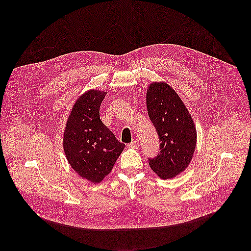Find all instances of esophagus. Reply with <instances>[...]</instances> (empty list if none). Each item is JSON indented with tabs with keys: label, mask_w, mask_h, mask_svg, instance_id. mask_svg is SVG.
<instances>
[{
	"label": "esophagus",
	"mask_w": 251,
	"mask_h": 251,
	"mask_svg": "<svg viewBox=\"0 0 251 251\" xmlns=\"http://www.w3.org/2000/svg\"><path fill=\"white\" fill-rule=\"evenodd\" d=\"M138 147H139L138 140H133L131 143L128 144V148H131V149H137Z\"/></svg>",
	"instance_id": "1"
}]
</instances>
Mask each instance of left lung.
I'll return each instance as SVG.
<instances>
[{
    "label": "left lung",
    "instance_id": "obj_1",
    "mask_svg": "<svg viewBox=\"0 0 251 251\" xmlns=\"http://www.w3.org/2000/svg\"><path fill=\"white\" fill-rule=\"evenodd\" d=\"M147 108L159 138V151L149 157L151 168L171 179L189 164L196 146L192 118L177 93L165 83H152L147 92Z\"/></svg>",
    "mask_w": 251,
    "mask_h": 251
}]
</instances>
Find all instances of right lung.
I'll use <instances>...</instances> for the list:
<instances>
[{"instance_id":"1","label":"right lung","mask_w":251,"mask_h":251,"mask_svg":"<svg viewBox=\"0 0 251 251\" xmlns=\"http://www.w3.org/2000/svg\"><path fill=\"white\" fill-rule=\"evenodd\" d=\"M105 95L91 90L80 97L64 135V150L71 166L79 176L93 182H100L111 172L125 148L100 119Z\"/></svg>"}]
</instances>
